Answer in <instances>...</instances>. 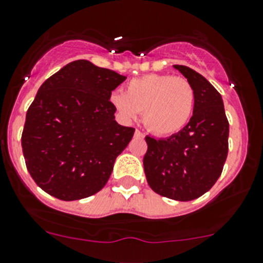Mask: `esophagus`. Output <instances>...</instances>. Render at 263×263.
<instances>
[{
	"mask_svg": "<svg viewBox=\"0 0 263 263\" xmlns=\"http://www.w3.org/2000/svg\"><path fill=\"white\" fill-rule=\"evenodd\" d=\"M135 136H137V137H144V135H142L141 131H139V129H136V131H135Z\"/></svg>",
	"mask_w": 263,
	"mask_h": 263,
	"instance_id": "1",
	"label": "esophagus"
}]
</instances>
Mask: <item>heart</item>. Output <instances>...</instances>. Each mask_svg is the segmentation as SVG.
Wrapping results in <instances>:
<instances>
[{
	"instance_id": "heart-1",
	"label": "heart",
	"mask_w": 263,
	"mask_h": 263,
	"mask_svg": "<svg viewBox=\"0 0 263 263\" xmlns=\"http://www.w3.org/2000/svg\"><path fill=\"white\" fill-rule=\"evenodd\" d=\"M110 103L124 121L136 119L142 113V122L150 132L168 136L180 132L190 122L195 93L183 78L146 74L129 81L126 93H111Z\"/></svg>"
}]
</instances>
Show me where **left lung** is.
<instances>
[{"label": "left lung", "mask_w": 263, "mask_h": 263, "mask_svg": "<svg viewBox=\"0 0 263 263\" xmlns=\"http://www.w3.org/2000/svg\"><path fill=\"white\" fill-rule=\"evenodd\" d=\"M195 93L193 117L185 128L167 139L146 136L144 171L147 183L170 199H196L222 172L229 152V122L220 92L198 72L173 65Z\"/></svg>", "instance_id": "8db88e82"}]
</instances>
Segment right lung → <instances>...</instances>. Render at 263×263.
<instances>
[{"label": "right lung", "instance_id": "right-lung-1", "mask_svg": "<svg viewBox=\"0 0 263 263\" xmlns=\"http://www.w3.org/2000/svg\"><path fill=\"white\" fill-rule=\"evenodd\" d=\"M127 77L76 60L42 83L25 117L22 147L38 186L78 200L105 186L135 128L117 123L111 91Z\"/></svg>", "mask_w": 263, "mask_h": 263}]
</instances>
